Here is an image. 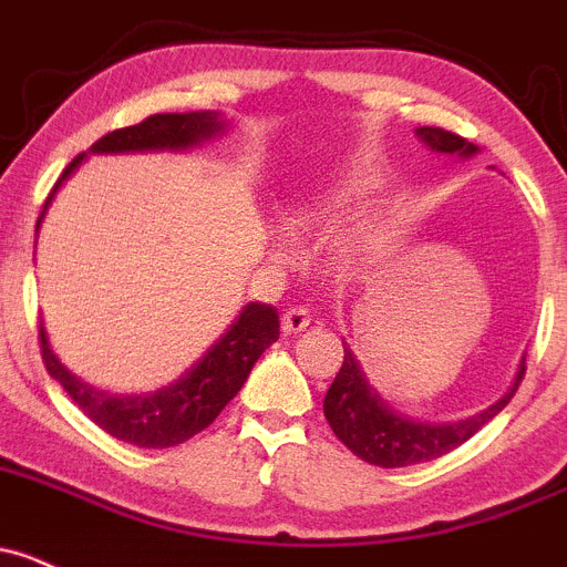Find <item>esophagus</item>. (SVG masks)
<instances>
[{"mask_svg":"<svg viewBox=\"0 0 567 567\" xmlns=\"http://www.w3.org/2000/svg\"><path fill=\"white\" fill-rule=\"evenodd\" d=\"M310 323H312V316L307 307H290V310H285L282 316V329L288 331V334H299V331H305Z\"/></svg>","mask_w":567,"mask_h":567,"instance_id":"1","label":"esophagus"}]
</instances>
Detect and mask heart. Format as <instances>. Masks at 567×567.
Instances as JSON below:
<instances>
[{
	"label": "heart",
	"instance_id": "b5f03b06",
	"mask_svg": "<svg viewBox=\"0 0 567 567\" xmlns=\"http://www.w3.org/2000/svg\"><path fill=\"white\" fill-rule=\"evenodd\" d=\"M368 186H370L368 177H353V181L348 183V186L342 188L340 194H334V197L318 199V203H312V205H301V208H299V219L301 221H310V225H316V221H326L331 214H337V210L346 208V205L357 203V199L362 197V194H368ZM274 241H277L279 249H285L290 244L288 241V233L277 230V233H274Z\"/></svg>",
	"mask_w": 567,
	"mask_h": 567
}]
</instances>
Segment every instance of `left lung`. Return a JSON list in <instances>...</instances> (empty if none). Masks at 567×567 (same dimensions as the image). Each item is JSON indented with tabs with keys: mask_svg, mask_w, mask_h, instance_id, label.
Returning <instances> with one entry per match:
<instances>
[{
	"mask_svg": "<svg viewBox=\"0 0 567 567\" xmlns=\"http://www.w3.org/2000/svg\"><path fill=\"white\" fill-rule=\"evenodd\" d=\"M422 145L433 153H444V156L472 158L480 153L477 145L463 140L458 134H450L444 128H433V125H422L416 128ZM346 346V342H342ZM524 379V359L518 364V373L513 379L511 390L502 394L496 403L483 409L480 414L466 416L458 422H422L414 416L403 414L394 405L386 403L379 392L370 386L368 375H364L362 364L353 357L351 348L346 346V359L337 373L334 384L329 386L323 400V414L329 420L334 436L351 450L357 458L373 463V466L398 468L411 466V463L433 461L439 455L450 453V450L461 447L466 439H472L485 422L494 420L511 398L516 394L518 384Z\"/></svg>",
	"mask_w": 567,
	"mask_h": 567,
	"instance_id": "1",
	"label": "left lung"
}]
</instances>
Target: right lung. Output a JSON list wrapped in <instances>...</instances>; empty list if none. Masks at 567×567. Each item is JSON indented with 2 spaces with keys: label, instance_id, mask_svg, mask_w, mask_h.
Listing matches in <instances>:
<instances>
[{
  "label": "right lung",
  "instance_id": "add662e5",
  "mask_svg": "<svg viewBox=\"0 0 567 567\" xmlns=\"http://www.w3.org/2000/svg\"><path fill=\"white\" fill-rule=\"evenodd\" d=\"M230 128L221 112H173L151 114L142 123L117 128L101 136L87 153H151V151H192L205 145ZM87 153L73 158L65 167L54 192L38 216V230L49 210L51 199L60 192L62 183L76 173ZM279 340V316L274 307L251 301L238 312V318L227 326L225 334L181 375L173 384L145 394H112L95 390L93 384L79 379L65 368L51 351L45 326L40 323V348H43L45 370L62 390L73 398V403L90 416L109 436L125 444H136L145 450H164L188 442L199 431L210 425L221 414L227 403L241 392L251 368L271 342Z\"/></svg>",
  "mask_w": 567,
  "mask_h": 567
}]
</instances>
